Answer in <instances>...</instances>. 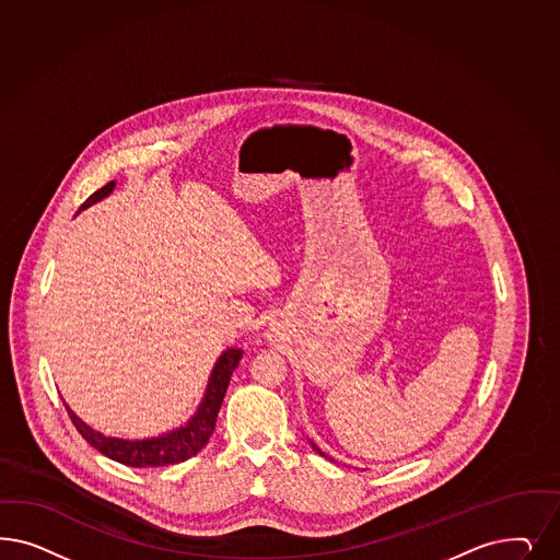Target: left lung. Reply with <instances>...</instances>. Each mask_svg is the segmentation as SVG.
<instances>
[{"mask_svg": "<svg viewBox=\"0 0 560 560\" xmlns=\"http://www.w3.org/2000/svg\"><path fill=\"white\" fill-rule=\"evenodd\" d=\"M311 445H313V443H311ZM313 450H317V447H315V445H313ZM317 452H319V450H317ZM322 453V452H319ZM322 455H324V453H322Z\"/></svg>", "mask_w": 560, "mask_h": 560, "instance_id": "8db88e82", "label": "left lung"}]
</instances>
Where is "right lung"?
<instances>
[{
	"mask_svg": "<svg viewBox=\"0 0 560 560\" xmlns=\"http://www.w3.org/2000/svg\"><path fill=\"white\" fill-rule=\"evenodd\" d=\"M113 187H115V180H108L105 187L94 191L91 198L80 206V210L96 203L98 199L107 198L108 194L113 191ZM241 357H243L241 350L229 348L218 359L210 383H208V389H206V396L201 399L196 416L185 427H180L173 433L156 436V439H145V441L110 439V436L92 431L91 427L84 424L78 416L73 415L68 406H66V410L72 418L73 427L78 429V433L82 434L96 452L107 455V457L124 464V466H129V468H161V466L180 464V462L194 457L214 433L218 410L222 406V399H224V394H226L229 383H231V375H233L236 364L241 361Z\"/></svg>",
	"mask_w": 560,
	"mask_h": 560,
	"instance_id": "add662e5",
	"label": "right lung"
}]
</instances>
